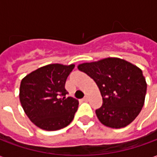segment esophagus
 Here are the masks:
<instances>
[{
  "instance_id": "obj_1",
  "label": "esophagus",
  "mask_w": 157,
  "mask_h": 157,
  "mask_svg": "<svg viewBox=\"0 0 157 157\" xmlns=\"http://www.w3.org/2000/svg\"><path fill=\"white\" fill-rule=\"evenodd\" d=\"M87 100H88V98H87V97H85L84 98H82V101H84V102H86Z\"/></svg>"
}]
</instances>
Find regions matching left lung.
Here are the masks:
<instances>
[{
  "mask_svg": "<svg viewBox=\"0 0 157 157\" xmlns=\"http://www.w3.org/2000/svg\"><path fill=\"white\" fill-rule=\"evenodd\" d=\"M78 69L100 90L102 105L96 114L102 124L120 128L135 120L143 108L147 87L140 69L119 58L83 63Z\"/></svg>",
  "mask_w": 157,
  "mask_h": 157,
  "instance_id": "1",
  "label": "left lung"
}]
</instances>
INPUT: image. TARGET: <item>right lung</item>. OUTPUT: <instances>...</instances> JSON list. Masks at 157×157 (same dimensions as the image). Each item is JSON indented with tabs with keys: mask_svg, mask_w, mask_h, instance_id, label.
I'll use <instances>...</instances> for the list:
<instances>
[{
	"mask_svg": "<svg viewBox=\"0 0 157 157\" xmlns=\"http://www.w3.org/2000/svg\"><path fill=\"white\" fill-rule=\"evenodd\" d=\"M75 65L50 64L37 69L22 79L19 98L24 112L39 128L52 131L69 125L79 102L65 98L66 79Z\"/></svg>",
	"mask_w": 157,
	"mask_h": 157,
	"instance_id": "add662e5",
	"label": "right lung"
}]
</instances>
